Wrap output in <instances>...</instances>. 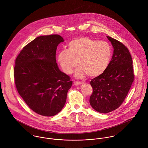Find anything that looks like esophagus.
<instances>
[{
  "label": "esophagus",
  "mask_w": 148,
  "mask_h": 148,
  "mask_svg": "<svg viewBox=\"0 0 148 148\" xmlns=\"http://www.w3.org/2000/svg\"><path fill=\"white\" fill-rule=\"evenodd\" d=\"M74 84L75 86H78V85H81L82 84V83L81 82H79V81H75V82H74Z\"/></svg>",
  "instance_id": "1"
}]
</instances>
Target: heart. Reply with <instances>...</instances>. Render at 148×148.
<instances>
[{
    "label": "heart",
    "instance_id": "1",
    "mask_svg": "<svg viewBox=\"0 0 148 148\" xmlns=\"http://www.w3.org/2000/svg\"><path fill=\"white\" fill-rule=\"evenodd\" d=\"M67 47V50L58 53V62L67 74H71L78 64L79 66L75 71V76L78 78L86 75L90 77L101 75L108 66L112 56L111 48L108 42L88 37L71 40Z\"/></svg>",
    "mask_w": 148,
    "mask_h": 148
}]
</instances>
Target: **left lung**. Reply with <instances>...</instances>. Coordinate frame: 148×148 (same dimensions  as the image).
Instances as JSON below:
<instances>
[{"instance_id": "left-lung-1", "label": "left lung", "mask_w": 148, "mask_h": 148, "mask_svg": "<svg viewBox=\"0 0 148 148\" xmlns=\"http://www.w3.org/2000/svg\"><path fill=\"white\" fill-rule=\"evenodd\" d=\"M114 47L108 66L100 75L91 79V107L100 113H108L118 108L126 98L134 79L132 58L122 42L107 36Z\"/></svg>"}]
</instances>
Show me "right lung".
<instances>
[{
    "instance_id": "1",
    "label": "right lung",
    "mask_w": 148,
    "mask_h": 148,
    "mask_svg": "<svg viewBox=\"0 0 148 148\" xmlns=\"http://www.w3.org/2000/svg\"><path fill=\"white\" fill-rule=\"evenodd\" d=\"M63 41L58 34L38 37L23 48L15 60L17 90L28 106L39 115L52 116L60 112L73 84L56 62L57 47Z\"/></svg>"
}]
</instances>
